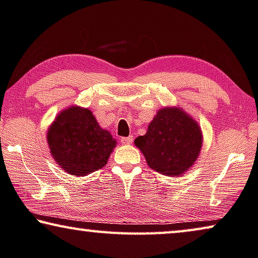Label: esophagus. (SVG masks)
Masks as SVG:
<instances>
[{
	"label": "esophagus",
	"instance_id": "1",
	"mask_svg": "<svg viewBox=\"0 0 258 258\" xmlns=\"http://www.w3.org/2000/svg\"><path fill=\"white\" fill-rule=\"evenodd\" d=\"M121 144L122 145H131L133 142V137H126V138H121Z\"/></svg>",
	"mask_w": 258,
	"mask_h": 258
}]
</instances>
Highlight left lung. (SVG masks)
<instances>
[{
  "mask_svg": "<svg viewBox=\"0 0 258 258\" xmlns=\"http://www.w3.org/2000/svg\"><path fill=\"white\" fill-rule=\"evenodd\" d=\"M134 145L149 168L166 176H180L197 162L203 132L197 120L179 106H164L149 122L145 136Z\"/></svg>",
  "mask_w": 258,
  "mask_h": 258,
  "instance_id": "obj_1",
  "label": "left lung"
}]
</instances>
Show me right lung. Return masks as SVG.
I'll return each instance as SVG.
<instances>
[{"label": "right lung", "mask_w": 258, "mask_h": 258, "mask_svg": "<svg viewBox=\"0 0 258 258\" xmlns=\"http://www.w3.org/2000/svg\"><path fill=\"white\" fill-rule=\"evenodd\" d=\"M46 140L56 164L74 176H87L104 167L117 146L92 111L78 105L60 111L49 125Z\"/></svg>", "instance_id": "1"}]
</instances>
